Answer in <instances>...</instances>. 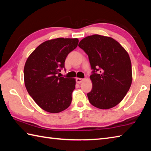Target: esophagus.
<instances>
[{
  "label": "esophagus",
  "mask_w": 151,
  "mask_h": 151,
  "mask_svg": "<svg viewBox=\"0 0 151 151\" xmlns=\"http://www.w3.org/2000/svg\"><path fill=\"white\" fill-rule=\"evenodd\" d=\"M76 81L78 83V84H81V83H82L83 81H84V79L81 78H77L76 79Z\"/></svg>",
  "instance_id": "34e87169"
}]
</instances>
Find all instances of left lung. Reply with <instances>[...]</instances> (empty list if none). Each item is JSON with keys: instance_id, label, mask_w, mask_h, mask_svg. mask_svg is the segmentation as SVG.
Wrapping results in <instances>:
<instances>
[{"instance_id": "obj_1", "label": "left lung", "mask_w": 151, "mask_h": 151, "mask_svg": "<svg viewBox=\"0 0 151 151\" xmlns=\"http://www.w3.org/2000/svg\"><path fill=\"white\" fill-rule=\"evenodd\" d=\"M78 47L88 54L92 69L90 103L100 109L115 106L132 84V65L129 54L110 37L93 35L82 40Z\"/></svg>"}]
</instances>
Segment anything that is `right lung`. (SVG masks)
<instances>
[{
  "label": "right lung",
  "instance_id": "obj_1",
  "mask_svg": "<svg viewBox=\"0 0 151 151\" xmlns=\"http://www.w3.org/2000/svg\"><path fill=\"white\" fill-rule=\"evenodd\" d=\"M78 40L57 38L45 41L32 53L24 67V84L30 97L43 110L58 113L68 108L75 79L57 76L65 69L66 57Z\"/></svg>",
  "mask_w": 151,
  "mask_h": 151
}]
</instances>
